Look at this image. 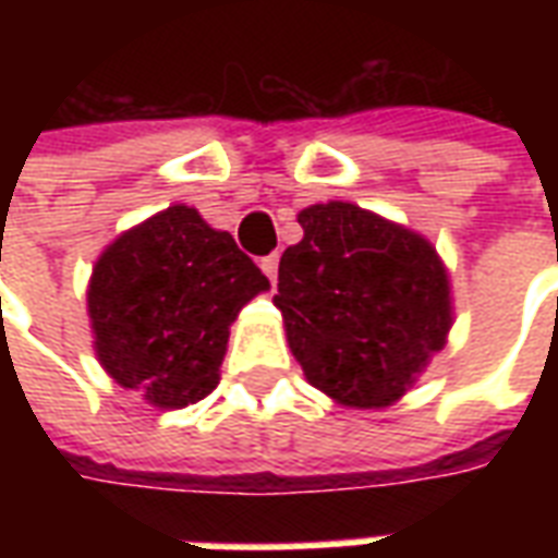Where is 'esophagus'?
I'll return each instance as SVG.
<instances>
[{"mask_svg":"<svg viewBox=\"0 0 558 558\" xmlns=\"http://www.w3.org/2000/svg\"><path fill=\"white\" fill-rule=\"evenodd\" d=\"M278 254H271V256H263V259H259V268H263V275H266L268 280H271V283H275V280H278Z\"/></svg>","mask_w":558,"mask_h":558,"instance_id":"1","label":"esophagus"}]
</instances>
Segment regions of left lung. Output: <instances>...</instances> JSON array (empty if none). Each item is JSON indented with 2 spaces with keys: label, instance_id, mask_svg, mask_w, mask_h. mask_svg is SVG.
<instances>
[{
  "label": "left lung",
  "instance_id": "1",
  "mask_svg": "<svg viewBox=\"0 0 558 558\" xmlns=\"http://www.w3.org/2000/svg\"><path fill=\"white\" fill-rule=\"evenodd\" d=\"M304 239L280 256L278 304L307 383L350 410L410 391L454 326L451 280L421 232L328 199L299 211Z\"/></svg>",
  "mask_w": 558,
  "mask_h": 558
}]
</instances>
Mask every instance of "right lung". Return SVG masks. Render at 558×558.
I'll list each match as a JSON object with an SVG mask.
<instances>
[{"label":"right lung","mask_w":558,"mask_h":558,"mask_svg":"<svg viewBox=\"0 0 558 558\" xmlns=\"http://www.w3.org/2000/svg\"><path fill=\"white\" fill-rule=\"evenodd\" d=\"M266 290L268 278L230 232L175 203L122 232L92 268L95 355L146 403L184 410L215 391L230 326Z\"/></svg>","instance_id":"1"}]
</instances>
